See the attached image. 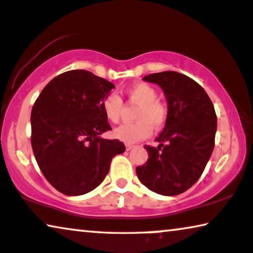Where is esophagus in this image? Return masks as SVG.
<instances>
[{"mask_svg":"<svg viewBox=\"0 0 253 253\" xmlns=\"http://www.w3.org/2000/svg\"><path fill=\"white\" fill-rule=\"evenodd\" d=\"M133 148H134L133 144H129V143H127V144H126V149H127V150H130V149H133Z\"/></svg>","mask_w":253,"mask_h":253,"instance_id":"1","label":"esophagus"}]
</instances>
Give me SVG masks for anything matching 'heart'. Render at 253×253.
<instances>
[{
    "label": "heart",
    "instance_id": "heart-1",
    "mask_svg": "<svg viewBox=\"0 0 253 253\" xmlns=\"http://www.w3.org/2000/svg\"><path fill=\"white\" fill-rule=\"evenodd\" d=\"M129 100L137 104L135 119L132 124H124L114 129V136L126 143H135L146 139L155 128H161L166 124L168 109L166 104L157 99L158 92L148 83H136L126 91ZM103 111L107 120L118 123L123 111V100L116 92H111L104 98Z\"/></svg>",
    "mask_w": 253,
    "mask_h": 253
}]
</instances>
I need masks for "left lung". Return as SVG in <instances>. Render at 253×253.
<instances>
[{
	"instance_id": "8db88e82",
	"label": "left lung",
	"mask_w": 253,
	"mask_h": 253,
	"mask_svg": "<svg viewBox=\"0 0 253 253\" xmlns=\"http://www.w3.org/2000/svg\"><path fill=\"white\" fill-rule=\"evenodd\" d=\"M157 84L168 103V118L158 146H144L148 158L136 168L141 183L162 195H177L193 186L203 174L214 149L217 119L203 86L177 72L143 77Z\"/></svg>"
}]
</instances>
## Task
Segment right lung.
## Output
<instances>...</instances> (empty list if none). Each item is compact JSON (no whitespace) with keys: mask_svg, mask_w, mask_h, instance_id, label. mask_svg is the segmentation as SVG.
Wrapping results in <instances>:
<instances>
[{"mask_svg":"<svg viewBox=\"0 0 253 253\" xmlns=\"http://www.w3.org/2000/svg\"><path fill=\"white\" fill-rule=\"evenodd\" d=\"M114 87L87 70H69L43 87L31 112V144L49 184L66 195L95 190L124 153L119 140L100 137L111 130L102 103Z\"/></svg>","mask_w":253,"mask_h":253,"instance_id":"add662e5","label":"right lung"}]
</instances>
